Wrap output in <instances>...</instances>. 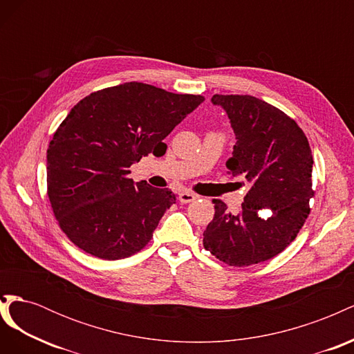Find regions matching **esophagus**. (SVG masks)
Returning <instances> with one entry per match:
<instances>
[{"label":"esophagus","mask_w":354,"mask_h":354,"mask_svg":"<svg viewBox=\"0 0 354 354\" xmlns=\"http://www.w3.org/2000/svg\"><path fill=\"white\" fill-rule=\"evenodd\" d=\"M196 198H198V195L192 194V192H181L178 201H180L181 203H189V202H194Z\"/></svg>","instance_id":"34e87169"}]
</instances>
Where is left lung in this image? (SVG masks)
I'll return each mask as SVG.
<instances>
[{
	"label": "left lung",
	"mask_w": 354,
	"mask_h": 354,
	"mask_svg": "<svg viewBox=\"0 0 354 354\" xmlns=\"http://www.w3.org/2000/svg\"><path fill=\"white\" fill-rule=\"evenodd\" d=\"M236 136L226 167L250 185L241 211L212 199L214 218L203 246L233 267L259 264L281 254L310 214L313 155L301 128L281 109L248 94H214ZM264 210L274 214L267 216Z\"/></svg>",
	"instance_id": "8db88e82"
}]
</instances>
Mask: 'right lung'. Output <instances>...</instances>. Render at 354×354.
<instances>
[{"label":"right lung","mask_w":354,"mask_h":354,"mask_svg":"<svg viewBox=\"0 0 354 354\" xmlns=\"http://www.w3.org/2000/svg\"><path fill=\"white\" fill-rule=\"evenodd\" d=\"M203 100L133 81L73 106L47 149V195L73 245L120 260L151 242L176 195L146 181L134 185L130 167L165 149L164 138Z\"/></svg>","instance_id":"right-lung-1"}]
</instances>
